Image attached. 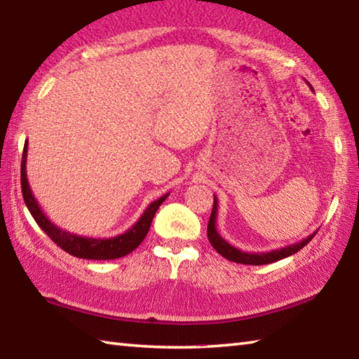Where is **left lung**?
<instances>
[{
  "label": "left lung",
  "instance_id": "left-lung-1",
  "mask_svg": "<svg viewBox=\"0 0 359 359\" xmlns=\"http://www.w3.org/2000/svg\"><path fill=\"white\" fill-rule=\"evenodd\" d=\"M217 218H218V199L213 194V208H212V215L207 226L208 242H210L215 250H217L221 256L226 257L227 260H232V262H237V264H245V265H265V264L276 262V260H281L284 257H289L292 254L298 252L303 246L308 245L317 233L316 231L314 233H311L309 237L302 240V242L279 248V250H273L269 252H246V251L238 250L236 246H232L231 243H227L226 240L219 236L217 231Z\"/></svg>",
  "mask_w": 359,
  "mask_h": 359
}]
</instances>
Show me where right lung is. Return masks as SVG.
Returning <instances> with one entry per match:
<instances>
[{
	"label": "right lung",
	"mask_w": 359,
	"mask_h": 359,
	"mask_svg": "<svg viewBox=\"0 0 359 359\" xmlns=\"http://www.w3.org/2000/svg\"><path fill=\"white\" fill-rule=\"evenodd\" d=\"M26 157H28V141L25 142L23 147V157H22V193L25 204L28 207L32 218L36 219L39 227L47 233V236L53 240V242L62 248L64 251L72 254V256L80 259H93V260H109V259H119L127 256L141 245L142 240L147 236L149 227H151L152 219L157 213L158 207L165 202L169 196V193L163 194L157 201L151 202L141 215L140 219L127 229L123 233H119L116 237L108 238H94V237H83L76 236V233L67 232L66 229H61L55 223H51L47 215L42 212L41 205L36 201L34 194L31 191L28 175H26Z\"/></svg>",
	"instance_id": "obj_1"
}]
</instances>
